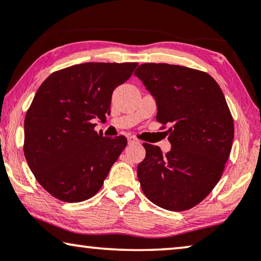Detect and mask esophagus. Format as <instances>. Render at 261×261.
I'll use <instances>...</instances> for the list:
<instances>
[{"instance_id": "1", "label": "esophagus", "mask_w": 261, "mask_h": 261, "mask_svg": "<svg viewBox=\"0 0 261 261\" xmlns=\"http://www.w3.org/2000/svg\"><path fill=\"white\" fill-rule=\"evenodd\" d=\"M133 144H139L138 139H135L134 137H129L128 138V145H133Z\"/></svg>"}]
</instances>
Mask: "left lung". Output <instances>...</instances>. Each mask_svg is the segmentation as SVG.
I'll use <instances>...</instances> for the list:
<instances>
[{"mask_svg":"<svg viewBox=\"0 0 261 261\" xmlns=\"http://www.w3.org/2000/svg\"><path fill=\"white\" fill-rule=\"evenodd\" d=\"M155 99L156 120L170 124L171 151L144 144L138 179L149 201L172 212L202 202L219 183L234 139V122L219 84L180 65L141 64L134 72Z\"/></svg>","mask_w":261,"mask_h":261,"instance_id":"1","label":"left lung"}]
</instances>
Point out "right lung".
<instances>
[{
	"label": "right lung",
	"instance_id": "add662e5",
	"mask_svg": "<svg viewBox=\"0 0 261 261\" xmlns=\"http://www.w3.org/2000/svg\"><path fill=\"white\" fill-rule=\"evenodd\" d=\"M137 63H83L44 81L24 117V156L37 180L60 201L82 202L102 188L127 146L94 130L105 122L115 88Z\"/></svg>",
	"mask_w": 261,
	"mask_h": 261
}]
</instances>
